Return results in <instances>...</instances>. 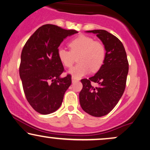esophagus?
I'll list each match as a JSON object with an SVG mask.
<instances>
[{
  "instance_id": "esophagus-1",
  "label": "esophagus",
  "mask_w": 150,
  "mask_h": 150,
  "mask_svg": "<svg viewBox=\"0 0 150 150\" xmlns=\"http://www.w3.org/2000/svg\"><path fill=\"white\" fill-rule=\"evenodd\" d=\"M77 81H79V80L75 79L74 77L72 76V78H71V82H72V83H75V82H77Z\"/></svg>"
}]
</instances>
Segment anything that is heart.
<instances>
[{"label": "heart", "instance_id": "obj_1", "mask_svg": "<svg viewBox=\"0 0 150 150\" xmlns=\"http://www.w3.org/2000/svg\"><path fill=\"white\" fill-rule=\"evenodd\" d=\"M70 50L63 48L57 50L60 62L70 68L78 57L79 63L69 71L75 79H80L90 71L96 72L101 68L106 57V49L101 42L94 40L91 37L81 35L69 42Z\"/></svg>", "mask_w": 150, "mask_h": 150}]
</instances>
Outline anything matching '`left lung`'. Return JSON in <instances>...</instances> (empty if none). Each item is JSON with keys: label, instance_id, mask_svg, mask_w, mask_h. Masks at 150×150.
Returning <instances> with one entry per match:
<instances>
[{"label": "left lung", "instance_id": "obj_1", "mask_svg": "<svg viewBox=\"0 0 150 150\" xmlns=\"http://www.w3.org/2000/svg\"><path fill=\"white\" fill-rule=\"evenodd\" d=\"M102 41L106 57L101 68L93 76L81 80L83 89L79 93L83 110L94 117L106 115L113 109L122 98L126 85L128 61L124 45L119 39L105 30H88ZM98 83L94 88L91 82Z\"/></svg>", "mask_w": 150, "mask_h": 150}]
</instances>
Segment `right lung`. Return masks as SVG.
Returning a JSON list of instances; mask_svg holds the SVG:
<instances>
[{
	"label": "right lung",
	"instance_id": "obj_1",
	"mask_svg": "<svg viewBox=\"0 0 150 150\" xmlns=\"http://www.w3.org/2000/svg\"><path fill=\"white\" fill-rule=\"evenodd\" d=\"M53 24L40 26L30 37L21 53L19 72L26 98L39 113L56 111L71 84V76L60 75L65 71L57 57L63 40L77 33Z\"/></svg>",
	"mask_w": 150,
	"mask_h": 150
}]
</instances>
